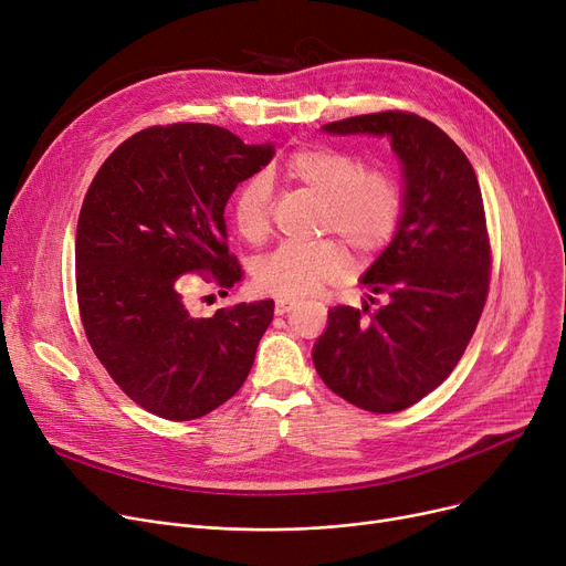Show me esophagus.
<instances>
[{"label": "esophagus", "mask_w": 566, "mask_h": 566, "mask_svg": "<svg viewBox=\"0 0 566 566\" xmlns=\"http://www.w3.org/2000/svg\"><path fill=\"white\" fill-rule=\"evenodd\" d=\"M295 305H298V303H295V301H289V298H280V301H275V314L277 316H282V314H289Z\"/></svg>", "instance_id": "esophagus-1"}]
</instances>
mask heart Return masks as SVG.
I'll use <instances>...</instances> for the list:
<instances>
[{
  "instance_id": "1",
  "label": "heart",
  "mask_w": 566,
  "mask_h": 566,
  "mask_svg": "<svg viewBox=\"0 0 566 566\" xmlns=\"http://www.w3.org/2000/svg\"><path fill=\"white\" fill-rule=\"evenodd\" d=\"M284 176L323 199V231L339 233L363 254L388 245L403 218L406 197L399 178L365 165L337 148L305 146L284 160ZM271 186L256 174L233 192L231 222L248 243H261L271 229ZM350 271L348 250L337 241L314 245L284 243L254 261L259 291L280 298H303L339 282Z\"/></svg>"
}]
</instances>
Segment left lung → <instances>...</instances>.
Instances as JSON below:
<instances>
[{"mask_svg": "<svg viewBox=\"0 0 566 566\" xmlns=\"http://www.w3.org/2000/svg\"><path fill=\"white\" fill-rule=\"evenodd\" d=\"M321 130L388 137L401 165V224L360 277L388 303L371 318L333 307L312 350L335 395L369 412H397L452 374L482 316L491 248L480 184L461 148L418 114L350 116Z\"/></svg>", "mask_w": 566, "mask_h": 566, "instance_id": "left-lung-1", "label": "left lung"}]
</instances>
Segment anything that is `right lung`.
<instances>
[{
  "instance_id": "1",
  "label": "right lung",
  "mask_w": 566,
  "mask_h": 566,
  "mask_svg": "<svg viewBox=\"0 0 566 566\" xmlns=\"http://www.w3.org/2000/svg\"><path fill=\"white\" fill-rule=\"evenodd\" d=\"M275 144H245L208 124L146 128L126 139L88 188L75 235V280L88 344L135 403L186 422L245 382L275 303L195 318L188 275L222 289L241 280L227 248L224 206Z\"/></svg>"
}]
</instances>
